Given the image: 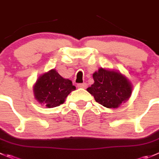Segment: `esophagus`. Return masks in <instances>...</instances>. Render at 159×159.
Here are the masks:
<instances>
[{"label":"esophagus","mask_w":159,"mask_h":159,"mask_svg":"<svg viewBox=\"0 0 159 159\" xmlns=\"http://www.w3.org/2000/svg\"><path fill=\"white\" fill-rule=\"evenodd\" d=\"M77 87L80 88V89H86L87 84H86L85 83H80V84H77Z\"/></svg>","instance_id":"1"}]
</instances>
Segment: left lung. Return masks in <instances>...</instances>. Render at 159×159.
Returning a JSON list of instances; mask_svg holds the SVG:
<instances>
[{
    "mask_svg": "<svg viewBox=\"0 0 159 159\" xmlns=\"http://www.w3.org/2000/svg\"><path fill=\"white\" fill-rule=\"evenodd\" d=\"M94 84L87 91L106 108H117L128 100L132 92L130 81L120 73L99 68L93 74Z\"/></svg>",
    "mask_w": 159,
    "mask_h": 159,
    "instance_id": "left-lung-1",
    "label": "left lung"
}]
</instances>
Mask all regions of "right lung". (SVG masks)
Masks as SVG:
<instances>
[{
	"mask_svg": "<svg viewBox=\"0 0 159 159\" xmlns=\"http://www.w3.org/2000/svg\"><path fill=\"white\" fill-rule=\"evenodd\" d=\"M75 89L71 81L62 78L57 70H51L38 78L33 90L39 102L53 108L63 104L67 95Z\"/></svg>",
	"mask_w": 159,
	"mask_h": 159,
	"instance_id": "obj_1",
	"label": "right lung"
}]
</instances>
